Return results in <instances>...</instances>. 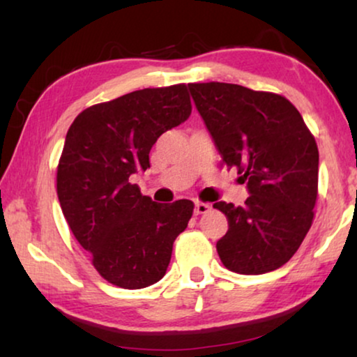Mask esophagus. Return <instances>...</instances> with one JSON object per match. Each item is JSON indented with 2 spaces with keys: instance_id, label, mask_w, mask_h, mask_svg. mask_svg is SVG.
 I'll list each match as a JSON object with an SVG mask.
<instances>
[{
  "instance_id": "obj_1",
  "label": "esophagus",
  "mask_w": 357,
  "mask_h": 357,
  "mask_svg": "<svg viewBox=\"0 0 357 357\" xmlns=\"http://www.w3.org/2000/svg\"><path fill=\"white\" fill-rule=\"evenodd\" d=\"M208 211H211V204L202 202L195 203V214H197V216H199V214H206Z\"/></svg>"
}]
</instances>
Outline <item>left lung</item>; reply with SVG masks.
Wrapping results in <instances>:
<instances>
[{
  "instance_id": "left-lung-1",
  "label": "left lung",
  "mask_w": 357,
  "mask_h": 357,
  "mask_svg": "<svg viewBox=\"0 0 357 357\" xmlns=\"http://www.w3.org/2000/svg\"><path fill=\"white\" fill-rule=\"evenodd\" d=\"M195 105L229 169L250 197L243 206L218 202L229 231L216 248L241 275L278 270L301 247L314 221L319 148L286 97L227 82L188 84Z\"/></svg>"
}]
</instances>
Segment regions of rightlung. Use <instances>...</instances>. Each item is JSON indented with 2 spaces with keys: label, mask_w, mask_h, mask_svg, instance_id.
Wrapping results in <instances>:
<instances>
[{
  "label": "right lung",
  "mask_w": 357,
  "mask_h": 357,
  "mask_svg": "<svg viewBox=\"0 0 357 357\" xmlns=\"http://www.w3.org/2000/svg\"><path fill=\"white\" fill-rule=\"evenodd\" d=\"M190 114L188 87L175 84L87 107L68 130L56 167L58 199L76 241L110 284L141 289L167 271L195 204L155 203L130 177L151 167L153 144Z\"/></svg>",
  "instance_id": "obj_1"
}]
</instances>
